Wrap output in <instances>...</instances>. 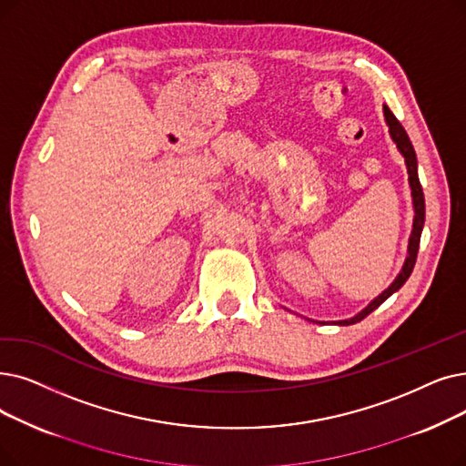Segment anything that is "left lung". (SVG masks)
Here are the masks:
<instances>
[{
    "mask_svg": "<svg viewBox=\"0 0 466 466\" xmlns=\"http://www.w3.org/2000/svg\"><path fill=\"white\" fill-rule=\"evenodd\" d=\"M384 117H387V124L390 127V135L394 138L398 150L403 154V157H406V166H408V173H410V185H411L413 206H415L413 232H411V238H410V257L406 258V265H403L401 272L398 274V278L394 279V283L387 291H382L375 300H371V305L368 309H363L358 316H354L350 319L337 321L339 326H350V323H356V321L363 319L366 316H370L394 291H398L403 286V283H406V279L411 276L413 267H415V260H417V253H419V241H420V232H422V225H424V194H422V188H420V183H419V175H417V156H415L413 145H411V140H410L406 129H403V126L396 119V116L390 112L389 106H384Z\"/></svg>",
    "mask_w": 466,
    "mask_h": 466,
    "instance_id": "8db88e82",
    "label": "left lung"
}]
</instances>
